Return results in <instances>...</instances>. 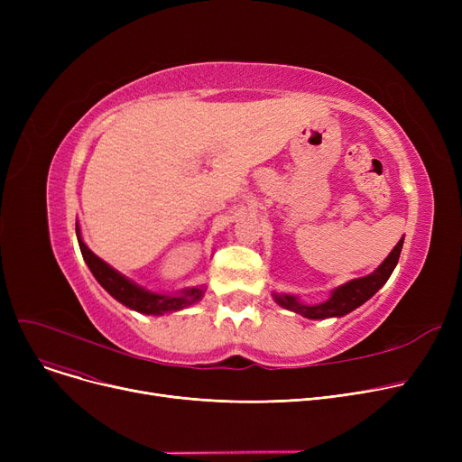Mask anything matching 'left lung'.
Returning <instances> with one entry per match:
<instances>
[{"label": "left lung", "instance_id": "8db88e82", "mask_svg": "<svg viewBox=\"0 0 462 462\" xmlns=\"http://www.w3.org/2000/svg\"><path fill=\"white\" fill-rule=\"evenodd\" d=\"M402 241L404 239L399 241L395 249L380 263V268L374 273H371L367 277H361V279H354L343 286H338L337 290H333L331 298L320 305H303L294 296H286V294H282V296L277 294L275 300L281 307L300 312L301 317L312 319V320L345 317V314H348L350 310L357 309L361 303H365L369 298H373L378 290L385 284V281L390 279V275L393 273L395 265L399 262Z\"/></svg>", "mask_w": 462, "mask_h": 462}]
</instances>
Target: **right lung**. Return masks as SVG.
<instances>
[{"label":"right lung","instance_id":"1","mask_svg":"<svg viewBox=\"0 0 462 462\" xmlns=\"http://www.w3.org/2000/svg\"><path fill=\"white\" fill-rule=\"evenodd\" d=\"M77 236H79V245L82 251V256L88 263V268L91 270L93 277L99 281V284L106 290V292L116 298L119 303H124L129 309H134L143 314H164V312H172L185 309L192 303H197L202 296L204 290L202 288H190L183 290L178 296H162V294H153L143 290L142 286H136L133 281L125 279L116 270H112L106 262H103L99 256L93 254L84 241L80 239V230L77 225Z\"/></svg>","mask_w":462,"mask_h":462}]
</instances>
